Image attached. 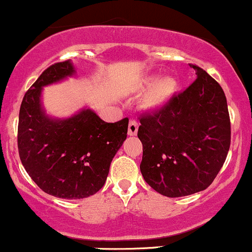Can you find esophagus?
Listing matches in <instances>:
<instances>
[{
	"label": "esophagus",
	"mask_w": 252,
	"mask_h": 252,
	"mask_svg": "<svg viewBox=\"0 0 252 252\" xmlns=\"http://www.w3.org/2000/svg\"><path fill=\"white\" fill-rule=\"evenodd\" d=\"M137 129H139V124H137L136 121H130V122H129L128 134L130 135V136H134V135L137 134Z\"/></svg>",
	"instance_id": "obj_1"
}]
</instances>
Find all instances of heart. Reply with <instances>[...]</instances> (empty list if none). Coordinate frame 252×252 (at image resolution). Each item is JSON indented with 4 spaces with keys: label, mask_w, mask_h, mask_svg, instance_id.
Wrapping results in <instances>:
<instances>
[{
    "label": "heart",
    "mask_w": 252,
    "mask_h": 252,
    "mask_svg": "<svg viewBox=\"0 0 252 252\" xmlns=\"http://www.w3.org/2000/svg\"><path fill=\"white\" fill-rule=\"evenodd\" d=\"M151 82L152 84L142 98V105L146 109L157 110L165 106L172 99L177 91V82L171 76H161L158 79L148 76L140 82L139 88H145Z\"/></svg>",
    "instance_id": "obj_1"
}]
</instances>
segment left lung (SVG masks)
Instances as JSON below:
<instances>
[{
  "mask_svg": "<svg viewBox=\"0 0 252 252\" xmlns=\"http://www.w3.org/2000/svg\"><path fill=\"white\" fill-rule=\"evenodd\" d=\"M187 90L161 109L141 116L137 136L143 154L140 170L156 191L182 197L202 191L222 167L231 145L225 93L197 65Z\"/></svg>",
  "mask_w": 252,
  "mask_h": 252,
  "instance_id": "8db88e82",
  "label": "left lung"
}]
</instances>
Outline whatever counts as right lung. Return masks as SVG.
<instances>
[{
	"label": "right lung",
	"mask_w": 252,
	"mask_h": 252,
	"mask_svg": "<svg viewBox=\"0 0 252 252\" xmlns=\"http://www.w3.org/2000/svg\"><path fill=\"white\" fill-rule=\"evenodd\" d=\"M75 74L70 61L55 63L25 93L19 112L18 148L25 170L49 195L77 200L103 188L128 132V118L106 123L91 109L52 118L41 105L44 86Z\"/></svg>",
	"instance_id": "1"
}]
</instances>
